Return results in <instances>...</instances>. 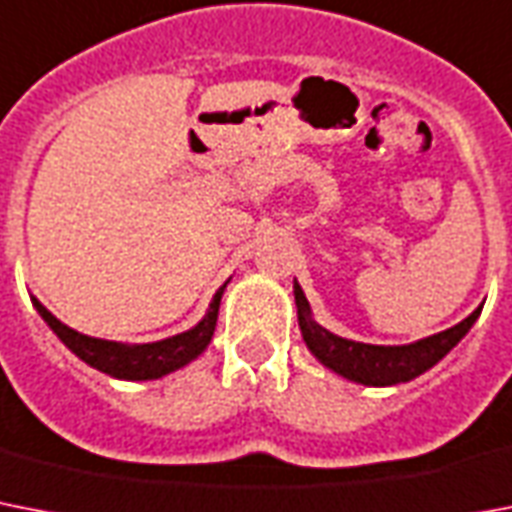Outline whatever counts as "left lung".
Here are the masks:
<instances>
[{
  "mask_svg": "<svg viewBox=\"0 0 512 512\" xmlns=\"http://www.w3.org/2000/svg\"><path fill=\"white\" fill-rule=\"evenodd\" d=\"M293 296H296L298 309V327L304 335L306 349L312 351L314 359L333 370L335 375L351 380V383H362V386H396V383H407V380L418 378L433 365H439L441 359L447 357L449 351L455 349L457 343L463 341L473 322L481 314V306L476 312L449 327L444 333L428 335L415 343H404V346H375V343L351 341L341 335L330 333L327 327L314 320L312 306L306 301L304 290L293 280Z\"/></svg>",
  "mask_w": 512,
  "mask_h": 512,
  "instance_id": "obj_1",
  "label": "left lung"
}]
</instances>
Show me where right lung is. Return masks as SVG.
Listing matches in <instances>:
<instances>
[{
    "mask_svg": "<svg viewBox=\"0 0 512 512\" xmlns=\"http://www.w3.org/2000/svg\"><path fill=\"white\" fill-rule=\"evenodd\" d=\"M227 282L216 290L206 314H203V320L198 325H192L185 333L169 335V338L153 343H121L105 341V338H92V335H84L79 330H73V327L63 325L39 298H31V304H34L36 312L42 314V320L52 327V333L81 362H87L94 370L105 372V375L118 380H158L163 375H169V372L179 370V367L190 365L192 359H198L208 349V343L214 338L219 304H222Z\"/></svg>",
    "mask_w": 512,
    "mask_h": 512,
    "instance_id": "1",
    "label": "right lung"
}]
</instances>
